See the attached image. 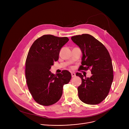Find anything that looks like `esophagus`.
<instances>
[{
	"label": "esophagus",
	"instance_id": "obj_1",
	"mask_svg": "<svg viewBox=\"0 0 129 129\" xmlns=\"http://www.w3.org/2000/svg\"><path fill=\"white\" fill-rule=\"evenodd\" d=\"M76 73H74V72H71V76H72V77H76Z\"/></svg>",
	"mask_w": 129,
	"mask_h": 129
}]
</instances>
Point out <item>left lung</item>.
Instances as JSON below:
<instances>
[{
    "instance_id": "1",
    "label": "left lung",
    "mask_w": 129,
    "mask_h": 129,
    "mask_svg": "<svg viewBox=\"0 0 129 129\" xmlns=\"http://www.w3.org/2000/svg\"><path fill=\"white\" fill-rule=\"evenodd\" d=\"M71 39L82 52L79 70L90 69L92 74L90 78H86L81 73H76L82 79V84L78 88L79 97L87 104H100L107 96L113 80L110 54L101 42L89 34L75 36Z\"/></svg>"
}]
</instances>
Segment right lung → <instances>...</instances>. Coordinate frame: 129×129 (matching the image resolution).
<instances>
[{"label":"right lung","instance_id":"right-lung-1","mask_svg":"<svg viewBox=\"0 0 129 129\" xmlns=\"http://www.w3.org/2000/svg\"><path fill=\"white\" fill-rule=\"evenodd\" d=\"M68 41L66 37L45 35L35 41L29 50L25 62L26 83L33 99L40 105L47 106L57 103L62 96L63 86L71 78L67 70L56 75L49 71Z\"/></svg>","mask_w":129,"mask_h":129}]
</instances>
